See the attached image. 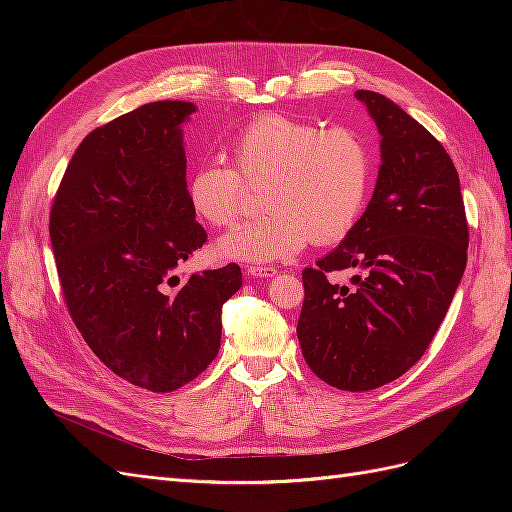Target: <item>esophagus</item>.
Wrapping results in <instances>:
<instances>
[{
	"instance_id": "esophagus-1",
	"label": "esophagus",
	"mask_w": 512,
	"mask_h": 512,
	"mask_svg": "<svg viewBox=\"0 0 512 512\" xmlns=\"http://www.w3.org/2000/svg\"><path fill=\"white\" fill-rule=\"evenodd\" d=\"M245 273L250 277H273L277 273V267H267V265H247Z\"/></svg>"
}]
</instances>
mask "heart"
<instances>
[{
	"instance_id": "1",
	"label": "heart",
	"mask_w": 512,
	"mask_h": 512,
	"mask_svg": "<svg viewBox=\"0 0 512 512\" xmlns=\"http://www.w3.org/2000/svg\"><path fill=\"white\" fill-rule=\"evenodd\" d=\"M228 153L232 166L211 160L192 170L194 211L215 228L235 226L252 209L250 188H262L260 205L267 211L218 243L222 258L284 260L307 241H342L359 222L371 156L354 130L262 115L235 134Z\"/></svg>"
}]
</instances>
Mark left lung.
I'll list each match as a JSON object with an SVG mask.
<instances>
[{
  "label": "left lung",
  "mask_w": 512,
  "mask_h": 512,
  "mask_svg": "<svg viewBox=\"0 0 512 512\" xmlns=\"http://www.w3.org/2000/svg\"><path fill=\"white\" fill-rule=\"evenodd\" d=\"M382 136V164L361 220L303 269L297 337L314 374L339 391H371L421 359L468 262L457 168L442 143L376 91H356ZM363 268L352 289L330 273Z\"/></svg>",
  "instance_id": "8db88e82"
}]
</instances>
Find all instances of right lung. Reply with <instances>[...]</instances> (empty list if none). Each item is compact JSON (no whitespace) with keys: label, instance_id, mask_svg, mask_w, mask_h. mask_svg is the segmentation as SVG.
Here are the masks:
<instances>
[{"label":"right lung","instance_id":"obj_1","mask_svg":"<svg viewBox=\"0 0 512 512\" xmlns=\"http://www.w3.org/2000/svg\"><path fill=\"white\" fill-rule=\"evenodd\" d=\"M190 102H151L89 132L61 177L49 235L61 294L87 346L123 380L168 393L218 356L235 262L177 275L196 222L179 126Z\"/></svg>","mask_w":512,"mask_h":512}]
</instances>
